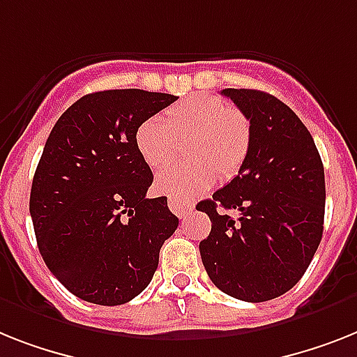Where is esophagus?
Masks as SVG:
<instances>
[{
  "label": "esophagus",
  "instance_id": "esophagus-1",
  "mask_svg": "<svg viewBox=\"0 0 357 357\" xmlns=\"http://www.w3.org/2000/svg\"><path fill=\"white\" fill-rule=\"evenodd\" d=\"M167 206H169V210H172L178 219H185L188 211L191 210V202H185V200L176 199V197H172V199L167 200Z\"/></svg>",
  "mask_w": 357,
  "mask_h": 357
}]
</instances>
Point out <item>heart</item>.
<instances>
[{
    "instance_id": "b5f03b06",
    "label": "heart",
    "mask_w": 357,
    "mask_h": 357,
    "mask_svg": "<svg viewBox=\"0 0 357 357\" xmlns=\"http://www.w3.org/2000/svg\"><path fill=\"white\" fill-rule=\"evenodd\" d=\"M185 160L157 176V190L176 199H193L210 190L215 178H234L248 158L252 123L241 111L215 96H190L164 111V119L144 120L135 132V146L151 169L175 158L185 142Z\"/></svg>"
}]
</instances>
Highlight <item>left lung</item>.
Returning <instances> with one entry per match:
<instances>
[{
  "label": "left lung",
  "instance_id": "1",
  "mask_svg": "<svg viewBox=\"0 0 357 357\" xmlns=\"http://www.w3.org/2000/svg\"><path fill=\"white\" fill-rule=\"evenodd\" d=\"M222 94L252 123V146L234 181L197 204L211 220L200 257L219 290L270 301L296 287L319 246L325 169L305 123L281 100L255 89Z\"/></svg>",
  "mask_w": 357,
  "mask_h": 357
}]
</instances>
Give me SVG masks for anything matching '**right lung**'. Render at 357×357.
I'll return each mask as SVG.
<instances>
[{
  "label": "right lung",
  "instance_id": "add662e5",
  "mask_svg": "<svg viewBox=\"0 0 357 357\" xmlns=\"http://www.w3.org/2000/svg\"><path fill=\"white\" fill-rule=\"evenodd\" d=\"M175 100L142 89L85 94L47 138L29 210L47 268L84 301L135 299L178 226L166 197H146L153 173L135 146L138 126Z\"/></svg>",
  "mask_w": 357,
  "mask_h": 357
}]
</instances>
